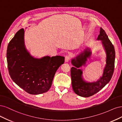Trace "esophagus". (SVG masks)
Segmentation results:
<instances>
[{
    "label": "esophagus",
    "mask_w": 122,
    "mask_h": 122,
    "mask_svg": "<svg viewBox=\"0 0 122 122\" xmlns=\"http://www.w3.org/2000/svg\"><path fill=\"white\" fill-rule=\"evenodd\" d=\"M70 60V57L69 55H67L65 56V62H68L69 61V60Z\"/></svg>",
    "instance_id": "esophagus-1"
}]
</instances>
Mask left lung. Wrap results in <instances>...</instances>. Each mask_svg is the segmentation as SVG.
Instances as JSON below:
<instances>
[{
  "label": "left lung",
  "instance_id": "8db88e82",
  "mask_svg": "<svg viewBox=\"0 0 122 122\" xmlns=\"http://www.w3.org/2000/svg\"><path fill=\"white\" fill-rule=\"evenodd\" d=\"M97 40L102 41L103 45L107 53V64L104 68L103 76L96 82L92 83L84 81L81 77L82 71L78 68L85 65L87 58L91 55V52L87 49L76 57V59L72 60L73 66L71 68V84L73 91L77 95L84 97L93 96L102 89L111 80L114 71L115 60V50L113 45L110 41L105 31L100 28V34Z\"/></svg>",
  "mask_w": 122,
  "mask_h": 122
}]
</instances>
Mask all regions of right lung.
<instances>
[{
  "mask_svg": "<svg viewBox=\"0 0 122 122\" xmlns=\"http://www.w3.org/2000/svg\"><path fill=\"white\" fill-rule=\"evenodd\" d=\"M24 30L20 29L9 43L7 67L13 81L25 91L32 95L47 92L55 74L65 58L56 56L41 59L31 57L24 46Z\"/></svg>",
  "mask_w": 122,
  "mask_h": 122,
  "instance_id": "1",
  "label": "right lung"
}]
</instances>
